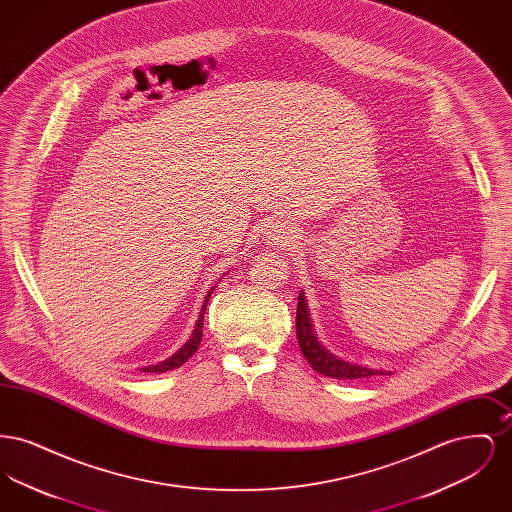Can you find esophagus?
Instances as JSON below:
<instances>
[{"label": "esophagus", "instance_id": "1", "mask_svg": "<svg viewBox=\"0 0 512 512\" xmlns=\"http://www.w3.org/2000/svg\"><path fill=\"white\" fill-rule=\"evenodd\" d=\"M270 240L276 245L292 244V232L286 228H274V230H270Z\"/></svg>", "mask_w": 512, "mask_h": 512}]
</instances>
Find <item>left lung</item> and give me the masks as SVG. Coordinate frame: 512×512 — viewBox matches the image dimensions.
Segmentation results:
<instances>
[{
  "label": "left lung",
  "instance_id": "1",
  "mask_svg": "<svg viewBox=\"0 0 512 512\" xmlns=\"http://www.w3.org/2000/svg\"><path fill=\"white\" fill-rule=\"evenodd\" d=\"M295 334L299 340L301 353L305 355V359L309 361V365L313 366V370H317L318 374L328 376V378H336V380H355V378H368L372 374H384L366 366L351 365L338 359L336 355H332L330 351H326L320 343L317 336L313 332V324L309 318L307 311V303H305V295L299 293L297 299V317H295Z\"/></svg>",
  "mask_w": 512,
  "mask_h": 512
}]
</instances>
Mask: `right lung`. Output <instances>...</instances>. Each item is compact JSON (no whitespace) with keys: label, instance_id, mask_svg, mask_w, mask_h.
I'll return each mask as SVG.
<instances>
[{"label":"right lung","instance_id":"1","mask_svg":"<svg viewBox=\"0 0 512 512\" xmlns=\"http://www.w3.org/2000/svg\"><path fill=\"white\" fill-rule=\"evenodd\" d=\"M209 297H211V292L205 297L203 309H201V313H199L194 334H192L190 341H188L176 355H172L171 359H167V361L161 363V365L147 366V368H144V372H167V370H172V368H178V366L184 365V363L194 355L195 351H197V347H199V343H201V336H203V315H205V307H207Z\"/></svg>","mask_w":512,"mask_h":512}]
</instances>
